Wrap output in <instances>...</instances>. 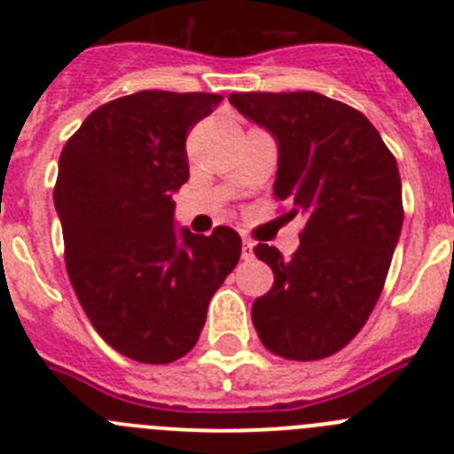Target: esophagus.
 Here are the masks:
<instances>
[{
	"label": "esophagus",
	"mask_w": 454,
	"mask_h": 454,
	"mask_svg": "<svg viewBox=\"0 0 454 454\" xmlns=\"http://www.w3.org/2000/svg\"><path fill=\"white\" fill-rule=\"evenodd\" d=\"M240 256L246 259V262H250L252 256H254V243L247 239H243V252H240Z\"/></svg>",
	"instance_id": "1"
}]
</instances>
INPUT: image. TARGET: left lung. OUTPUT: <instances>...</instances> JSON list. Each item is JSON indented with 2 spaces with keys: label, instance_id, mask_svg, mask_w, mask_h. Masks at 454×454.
Masks as SVG:
<instances>
[{
  "label": "left lung",
  "instance_id": "obj_1",
  "mask_svg": "<svg viewBox=\"0 0 454 454\" xmlns=\"http://www.w3.org/2000/svg\"><path fill=\"white\" fill-rule=\"evenodd\" d=\"M230 102L275 136V198L307 220L291 259L254 247L275 284L252 304V323L277 356L325 359L355 339L384 288L404 218L398 163L366 115L320 92H231Z\"/></svg>",
  "mask_w": 454,
  "mask_h": 454
}]
</instances>
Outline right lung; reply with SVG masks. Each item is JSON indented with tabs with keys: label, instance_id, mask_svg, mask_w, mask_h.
<instances>
[{
	"label": "right lung",
	"instance_id": "right-lung-1",
	"mask_svg": "<svg viewBox=\"0 0 454 454\" xmlns=\"http://www.w3.org/2000/svg\"><path fill=\"white\" fill-rule=\"evenodd\" d=\"M214 92L140 90L95 108L59 159L54 207L66 268L88 320L140 364H170L198 343L207 309L240 259V236L175 230L188 182L186 136Z\"/></svg>",
	"mask_w": 454,
	"mask_h": 454
}]
</instances>
